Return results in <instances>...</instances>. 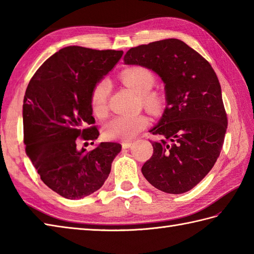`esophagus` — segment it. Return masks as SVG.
Returning a JSON list of instances; mask_svg holds the SVG:
<instances>
[{"mask_svg":"<svg viewBox=\"0 0 254 254\" xmlns=\"http://www.w3.org/2000/svg\"><path fill=\"white\" fill-rule=\"evenodd\" d=\"M132 145L131 141H127V142H122V147L123 148H130Z\"/></svg>","mask_w":254,"mask_h":254,"instance_id":"1","label":"esophagus"}]
</instances>
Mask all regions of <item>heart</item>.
<instances>
[{
  "mask_svg": "<svg viewBox=\"0 0 254 254\" xmlns=\"http://www.w3.org/2000/svg\"><path fill=\"white\" fill-rule=\"evenodd\" d=\"M120 77L127 87L141 95L142 104L150 111H158L164 105V97L152 90L156 83L155 74L149 68L136 65L122 71ZM110 83L104 78L97 83L90 94L91 110L97 117H104L108 112ZM149 119L145 115L116 116L102 127V135L110 141H127L136 136L148 127Z\"/></svg>",
  "mask_w": 254,
  "mask_h": 254,
  "instance_id": "1",
  "label": "heart"
}]
</instances>
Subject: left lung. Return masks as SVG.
I'll return each instance as SVG.
<instances>
[{"label":"left lung","instance_id":"1","mask_svg":"<svg viewBox=\"0 0 254 254\" xmlns=\"http://www.w3.org/2000/svg\"><path fill=\"white\" fill-rule=\"evenodd\" d=\"M124 63L150 68L165 83L167 107L150 130L163 139L153 142L143 176L166 193L191 190L216 163L227 130L216 73L198 52L174 38L131 48Z\"/></svg>","mask_w":254,"mask_h":254}]
</instances>
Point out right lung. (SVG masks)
Returning <instances> with one entry per match:
<instances>
[{
    "label": "right lung",
    "instance_id": "right-lung-1",
    "mask_svg": "<svg viewBox=\"0 0 254 254\" xmlns=\"http://www.w3.org/2000/svg\"><path fill=\"white\" fill-rule=\"evenodd\" d=\"M122 55L117 50L65 47L44 62L27 86L23 105L26 153L45 185L63 197L78 199L99 190L120 153L119 143H100L90 152L78 150L77 144L99 136L90 94Z\"/></svg>",
    "mask_w": 254,
    "mask_h": 254
}]
</instances>
